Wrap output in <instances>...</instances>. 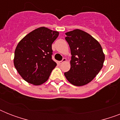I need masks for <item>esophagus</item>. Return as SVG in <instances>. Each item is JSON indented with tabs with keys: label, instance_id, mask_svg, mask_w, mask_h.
Listing matches in <instances>:
<instances>
[{
	"label": "esophagus",
	"instance_id": "esophagus-1",
	"mask_svg": "<svg viewBox=\"0 0 120 120\" xmlns=\"http://www.w3.org/2000/svg\"><path fill=\"white\" fill-rule=\"evenodd\" d=\"M66 61H67V59H66L65 58H63V59H62V61H60V64H63V63H64V62H65Z\"/></svg>",
	"mask_w": 120,
	"mask_h": 120
}]
</instances>
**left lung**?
I'll list each match as a JSON object with an SVG mask.
<instances>
[{
	"label": "left lung",
	"mask_w": 120,
	"mask_h": 120,
	"mask_svg": "<svg viewBox=\"0 0 120 120\" xmlns=\"http://www.w3.org/2000/svg\"><path fill=\"white\" fill-rule=\"evenodd\" d=\"M65 35L71 58L70 69L64 75L73 85H85L102 68L105 55L101 46L91 35L79 29L68 32Z\"/></svg>",
	"instance_id": "obj_1"
}]
</instances>
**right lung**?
I'll return each mask as SVG.
<instances>
[{"instance_id":"add662e5","label":"right lung","mask_w":120,"mask_h":120,"mask_svg":"<svg viewBox=\"0 0 120 120\" xmlns=\"http://www.w3.org/2000/svg\"><path fill=\"white\" fill-rule=\"evenodd\" d=\"M59 33L42 27L24 37L16 47L14 64L18 73L29 83L40 85L56 65L52 60V44Z\"/></svg>"}]
</instances>
